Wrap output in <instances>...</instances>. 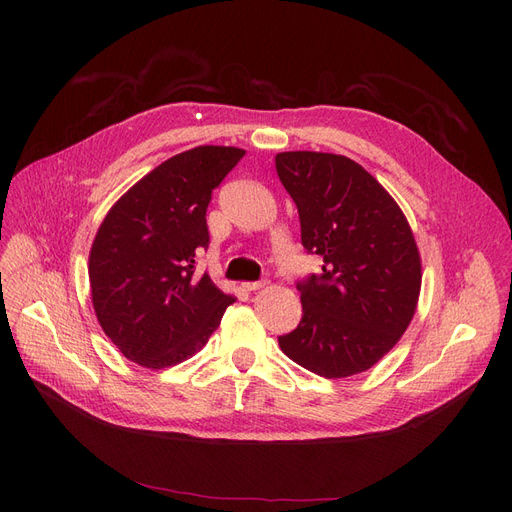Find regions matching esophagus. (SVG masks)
<instances>
[{
    "label": "esophagus",
    "instance_id": "34e87169",
    "mask_svg": "<svg viewBox=\"0 0 512 512\" xmlns=\"http://www.w3.org/2000/svg\"><path fill=\"white\" fill-rule=\"evenodd\" d=\"M263 286H265V282H242V288L249 290V292L259 290V288H263Z\"/></svg>",
    "mask_w": 512,
    "mask_h": 512
}]
</instances>
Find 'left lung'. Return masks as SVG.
Listing matches in <instances>:
<instances>
[{
    "label": "left lung",
    "instance_id": "1",
    "mask_svg": "<svg viewBox=\"0 0 512 512\" xmlns=\"http://www.w3.org/2000/svg\"><path fill=\"white\" fill-rule=\"evenodd\" d=\"M276 170L297 203L303 247L324 259L321 274L297 284L303 319L280 348L321 378H351L378 363L415 315L423 272L413 230L351 157L284 151Z\"/></svg>",
    "mask_w": 512,
    "mask_h": 512
}]
</instances>
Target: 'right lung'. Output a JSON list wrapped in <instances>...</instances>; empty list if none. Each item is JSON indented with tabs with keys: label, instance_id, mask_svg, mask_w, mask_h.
Masks as SVG:
<instances>
[{
	"label": "right lung",
	"instance_id": "1",
	"mask_svg": "<svg viewBox=\"0 0 512 512\" xmlns=\"http://www.w3.org/2000/svg\"><path fill=\"white\" fill-rule=\"evenodd\" d=\"M245 149L201 145L153 168L107 211L89 253L91 301L118 351L147 369L174 367L207 344L236 301L195 276L207 247L211 191Z\"/></svg>",
	"mask_w": 512,
	"mask_h": 512
}]
</instances>
